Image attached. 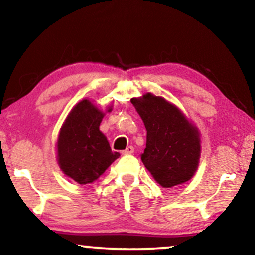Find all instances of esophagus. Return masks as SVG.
Instances as JSON below:
<instances>
[{"instance_id": "34e87169", "label": "esophagus", "mask_w": 255, "mask_h": 255, "mask_svg": "<svg viewBox=\"0 0 255 255\" xmlns=\"http://www.w3.org/2000/svg\"><path fill=\"white\" fill-rule=\"evenodd\" d=\"M133 153H134V148L131 146H128L124 151H122V154H124V155H130V154H133Z\"/></svg>"}]
</instances>
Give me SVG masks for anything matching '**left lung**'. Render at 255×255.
<instances>
[{"mask_svg": "<svg viewBox=\"0 0 255 255\" xmlns=\"http://www.w3.org/2000/svg\"><path fill=\"white\" fill-rule=\"evenodd\" d=\"M147 130L143 165L163 188L189 181L198 169L201 140L198 127L162 96L146 93L130 99Z\"/></svg>", "mask_w": 255, "mask_h": 255, "instance_id": "1", "label": "left lung"}]
</instances>
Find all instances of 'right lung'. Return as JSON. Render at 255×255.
<instances>
[{
	"mask_svg": "<svg viewBox=\"0 0 255 255\" xmlns=\"http://www.w3.org/2000/svg\"><path fill=\"white\" fill-rule=\"evenodd\" d=\"M113 106L101 111L89 99L74 106L56 141V160L63 174L80 185L96 181L120 156L112 151L100 124Z\"/></svg>",
	"mask_w": 255,
	"mask_h": 255,
	"instance_id": "right-lung-1",
	"label": "right lung"
}]
</instances>
